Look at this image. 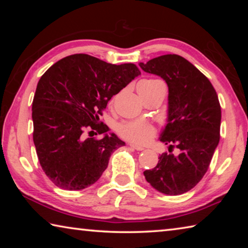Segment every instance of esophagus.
<instances>
[{"label": "esophagus", "mask_w": 248, "mask_h": 248, "mask_svg": "<svg viewBox=\"0 0 248 248\" xmlns=\"http://www.w3.org/2000/svg\"><path fill=\"white\" fill-rule=\"evenodd\" d=\"M129 146L131 149H133V150H137V151H143L144 150V148L143 146H141V145H137V144H133V143H130L129 144Z\"/></svg>", "instance_id": "esophagus-1"}]
</instances>
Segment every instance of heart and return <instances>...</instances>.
Wrapping results in <instances>:
<instances>
[{
  "mask_svg": "<svg viewBox=\"0 0 248 248\" xmlns=\"http://www.w3.org/2000/svg\"><path fill=\"white\" fill-rule=\"evenodd\" d=\"M158 83H162L159 79L148 78L143 79L138 85L139 92H146L152 90ZM117 132L124 139L131 141L133 143H145L151 138L154 137L155 128L154 125L145 119H134L125 120L118 124Z\"/></svg>",
  "mask_w": 248,
  "mask_h": 248,
  "instance_id": "b5f03b06",
  "label": "heart"
}]
</instances>
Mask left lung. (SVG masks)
Listing matches in <instances>:
<instances>
[{"label":"left lung","instance_id":"8db88e82","mask_svg":"<svg viewBox=\"0 0 248 248\" xmlns=\"http://www.w3.org/2000/svg\"><path fill=\"white\" fill-rule=\"evenodd\" d=\"M146 73L169 86L167 124L159 140L179 154L163 153L157 165L144 170L146 182L162 194L177 196L192 189L209 169L220 141L221 106L208 78L178 54L140 63Z\"/></svg>","mask_w":248,"mask_h":248}]
</instances>
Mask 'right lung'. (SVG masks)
<instances>
[{"label":"right lung","mask_w":248,"mask_h":248,"mask_svg":"<svg viewBox=\"0 0 248 248\" xmlns=\"http://www.w3.org/2000/svg\"><path fill=\"white\" fill-rule=\"evenodd\" d=\"M141 72L133 63H107L89 54L65 57L40 78L32 100L33 143L45 174L57 187L81 190L97 182L111 153L124 145L99 115L112 96ZM87 128L102 140L83 138Z\"/></svg>","instance_id":"obj_1"}]
</instances>
